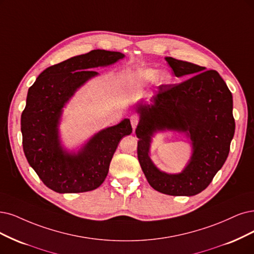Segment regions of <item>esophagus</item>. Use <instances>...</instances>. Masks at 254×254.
<instances>
[{"label":"esophagus","instance_id":"34e87169","mask_svg":"<svg viewBox=\"0 0 254 254\" xmlns=\"http://www.w3.org/2000/svg\"><path fill=\"white\" fill-rule=\"evenodd\" d=\"M138 122H139V117L137 115H132V116H130V125H132L133 129H135L137 127Z\"/></svg>","mask_w":254,"mask_h":254}]
</instances>
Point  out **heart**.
I'll list each match as a JSON object with an SVG mask.
<instances>
[{
    "mask_svg": "<svg viewBox=\"0 0 254 254\" xmlns=\"http://www.w3.org/2000/svg\"><path fill=\"white\" fill-rule=\"evenodd\" d=\"M158 75H159L158 69L148 68V69H143L141 71H139L137 77L140 81L142 82H154L157 79ZM168 78H170V74L166 72L160 74V76H159V79L161 81H167Z\"/></svg>",
    "mask_w": 254,
    "mask_h": 254,
    "instance_id": "obj_1",
    "label": "heart"
}]
</instances>
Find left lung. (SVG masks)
Instances as JSON below:
<instances>
[{"instance_id":"left-lung-1","label":"left lung","mask_w":254,"mask_h":254,"mask_svg":"<svg viewBox=\"0 0 254 254\" xmlns=\"http://www.w3.org/2000/svg\"><path fill=\"white\" fill-rule=\"evenodd\" d=\"M165 61L177 77L193 76L178 84H162L151 102L136 105L138 160L154 190L190 196L210 184L228 157L236 129L232 94L217 71L173 58ZM163 130L183 132L191 140L192 157L181 173L160 171L149 156L151 137Z\"/></svg>"}]
</instances>
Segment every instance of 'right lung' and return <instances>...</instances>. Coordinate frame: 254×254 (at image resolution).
I'll use <instances>...</instances> for the list:
<instances>
[{
	"label": "right lung",
	"mask_w": 254,
	"mask_h": 254,
	"mask_svg": "<svg viewBox=\"0 0 254 254\" xmlns=\"http://www.w3.org/2000/svg\"><path fill=\"white\" fill-rule=\"evenodd\" d=\"M125 54L92 50L44 70L28 90L21 117L23 148L28 163L44 184L60 193L96 190L105 181L120 140L132 133L129 119L93 135L77 152L62 144L60 124L64 106L76 91Z\"/></svg>",
	"instance_id": "add662e5"
}]
</instances>
